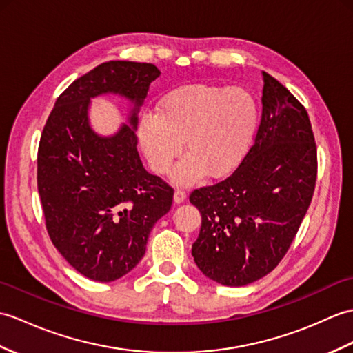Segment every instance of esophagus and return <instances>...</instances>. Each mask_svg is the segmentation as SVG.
Listing matches in <instances>:
<instances>
[{
	"label": "esophagus",
	"instance_id": "34e87169",
	"mask_svg": "<svg viewBox=\"0 0 353 353\" xmlns=\"http://www.w3.org/2000/svg\"><path fill=\"white\" fill-rule=\"evenodd\" d=\"M186 199V194L183 190H176L174 191V201L179 204V203H183Z\"/></svg>",
	"mask_w": 353,
	"mask_h": 353
}]
</instances>
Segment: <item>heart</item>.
<instances>
[{"label":"heart","instance_id":"1","mask_svg":"<svg viewBox=\"0 0 353 353\" xmlns=\"http://www.w3.org/2000/svg\"><path fill=\"white\" fill-rule=\"evenodd\" d=\"M257 99L242 87L192 84L162 97L158 110H145L138 123V141L150 168L173 171L179 185H190L203 173L221 177L239 165L256 135Z\"/></svg>","mask_w":353,"mask_h":353}]
</instances>
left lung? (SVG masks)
<instances>
[{
    "instance_id": "left-lung-1",
    "label": "left lung",
    "mask_w": 353,
    "mask_h": 353,
    "mask_svg": "<svg viewBox=\"0 0 353 353\" xmlns=\"http://www.w3.org/2000/svg\"><path fill=\"white\" fill-rule=\"evenodd\" d=\"M263 83L260 125L239 167L190 195L201 214L194 261L210 280L230 288L276 268L316 186L317 149L307 110L266 72Z\"/></svg>"
}]
</instances>
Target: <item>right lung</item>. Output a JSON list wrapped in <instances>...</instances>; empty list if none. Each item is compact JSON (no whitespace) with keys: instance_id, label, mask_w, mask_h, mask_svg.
<instances>
[{"instance_id":"1","label":"right lung","mask_w":353,"mask_h":353,"mask_svg":"<svg viewBox=\"0 0 353 353\" xmlns=\"http://www.w3.org/2000/svg\"><path fill=\"white\" fill-rule=\"evenodd\" d=\"M161 75L150 63L108 61L59 96L40 137L37 190L54 247L90 280L110 283L143 259L174 190L147 173L137 150L138 111ZM112 92L134 103L130 126L111 137L89 128L92 97Z\"/></svg>"}]
</instances>
